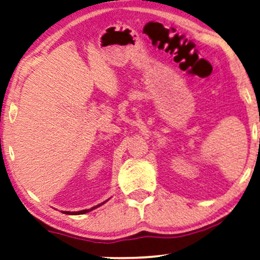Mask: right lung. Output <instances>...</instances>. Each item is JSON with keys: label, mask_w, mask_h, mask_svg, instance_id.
<instances>
[{"label": "right lung", "mask_w": 260, "mask_h": 260, "mask_svg": "<svg viewBox=\"0 0 260 260\" xmlns=\"http://www.w3.org/2000/svg\"><path fill=\"white\" fill-rule=\"evenodd\" d=\"M108 201V200H107ZM106 202V201H105ZM105 202H103L102 204H98L96 205V207H93V208H91V209H87V210H80V211H75V212H71V211H64V214H67V215H83V214H86V212H88V211H91V210H93V209H95V208H98V207H100V205H103L104 203Z\"/></svg>", "instance_id": "1"}]
</instances>
